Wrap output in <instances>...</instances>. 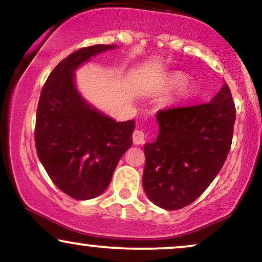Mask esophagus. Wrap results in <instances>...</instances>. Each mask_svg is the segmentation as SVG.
Segmentation results:
<instances>
[{"label":"esophagus","instance_id":"1","mask_svg":"<svg viewBox=\"0 0 262 262\" xmlns=\"http://www.w3.org/2000/svg\"><path fill=\"white\" fill-rule=\"evenodd\" d=\"M132 138H133V143L135 145H140V144H144L146 140V134L144 133L143 130H134L133 132V135H132Z\"/></svg>","mask_w":262,"mask_h":262}]
</instances>
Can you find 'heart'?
Returning <instances> with one entry per match:
<instances>
[{"label": "heart", "mask_w": 262, "mask_h": 262, "mask_svg": "<svg viewBox=\"0 0 262 262\" xmlns=\"http://www.w3.org/2000/svg\"><path fill=\"white\" fill-rule=\"evenodd\" d=\"M186 81H187V77H186L183 74H180V73L173 74L170 79V86L171 87H181L185 85Z\"/></svg>", "instance_id": "1"}]
</instances>
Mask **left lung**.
<instances>
[{
	"label": "left lung",
	"mask_w": 262,
	"mask_h": 262,
	"mask_svg": "<svg viewBox=\"0 0 262 262\" xmlns=\"http://www.w3.org/2000/svg\"><path fill=\"white\" fill-rule=\"evenodd\" d=\"M235 104L229 86L207 103L159 111V135L144 145L143 187L152 203L175 210L196 201L224 165Z\"/></svg>",
	"instance_id": "8db88e82"
}]
</instances>
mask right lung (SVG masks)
Wrapping results in <instances>:
<instances>
[{
	"label": "right lung",
	"mask_w": 262,
	"mask_h": 262,
	"mask_svg": "<svg viewBox=\"0 0 262 262\" xmlns=\"http://www.w3.org/2000/svg\"><path fill=\"white\" fill-rule=\"evenodd\" d=\"M116 45L81 48L62 59L45 81L35 117V149L52 181L75 200H90L110 185L130 148L134 121L116 122L82 100L74 71Z\"/></svg>",
	"instance_id": "add662e5"
}]
</instances>
